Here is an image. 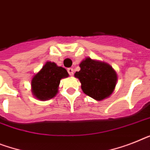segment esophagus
Returning <instances> with one entry per match:
<instances>
[{
  "label": "esophagus",
  "mask_w": 150,
  "mask_h": 150,
  "mask_svg": "<svg viewBox=\"0 0 150 150\" xmlns=\"http://www.w3.org/2000/svg\"><path fill=\"white\" fill-rule=\"evenodd\" d=\"M67 71L70 76H73V75H74V69H73V68H68Z\"/></svg>",
  "instance_id": "esophagus-1"
}]
</instances>
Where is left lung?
<instances>
[{
  "mask_svg": "<svg viewBox=\"0 0 150 150\" xmlns=\"http://www.w3.org/2000/svg\"><path fill=\"white\" fill-rule=\"evenodd\" d=\"M80 70L74 74L79 79L83 92L96 100H104L112 94L117 85V72L107 63L86 57L79 64Z\"/></svg>",
  "mask_w": 150,
  "mask_h": 150,
  "instance_id": "left-lung-1",
  "label": "left lung"
}]
</instances>
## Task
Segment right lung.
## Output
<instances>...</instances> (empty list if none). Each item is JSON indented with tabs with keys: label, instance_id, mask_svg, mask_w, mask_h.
<instances>
[{
	"label": "right lung",
	"instance_id": "obj_1",
	"mask_svg": "<svg viewBox=\"0 0 150 150\" xmlns=\"http://www.w3.org/2000/svg\"><path fill=\"white\" fill-rule=\"evenodd\" d=\"M68 76L69 74L66 69L58 67L54 62H46L32 78V94L42 101L54 98L57 94L60 80Z\"/></svg>",
	"mask_w": 150,
	"mask_h": 150
}]
</instances>
